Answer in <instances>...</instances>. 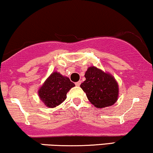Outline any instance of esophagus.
Returning <instances> with one entry per match:
<instances>
[{
	"label": "esophagus",
	"instance_id": "obj_1",
	"mask_svg": "<svg viewBox=\"0 0 153 153\" xmlns=\"http://www.w3.org/2000/svg\"><path fill=\"white\" fill-rule=\"evenodd\" d=\"M80 84H81V81H79V82H77L75 83V85H76V87H79Z\"/></svg>",
	"mask_w": 153,
	"mask_h": 153
}]
</instances>
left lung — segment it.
<instances>
[{"instance_id": "8db88e82", "label": "left lung", "mask_w": 153, "mask_h": 153, "mask_svg": "<svg viewBox=\"0 0 153 153\" xmlns=\"http://www.w3.org/2000/svg\"><path fill=\"white\" fill-rule=\"evenodd\" d=\"M84 76L86 80L80 87L93 105L104 108L115 103L119 90L114 77L94 66L89 67Z\"/></svg>"}]
</instances>
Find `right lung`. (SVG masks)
I'll return each instance as SVG.
<instances>
[{
    "label": "right lung",
    "mask_w": 153,
    "mask_h": 153,
    "mask_svg": "<svg viewBox=\"0 0 153 153\" xmlns=\"http://www.w3.org/2000/svg\"><path fill=\"white\" fill-rule=\"evenodd\" d=\"M74 86L75 84L68 77L53 72L40 88L39 95L45 105L53 108L66 100V93Z\"/></svg>",
    "instance_id": "obj_1"
}]
</instances>
